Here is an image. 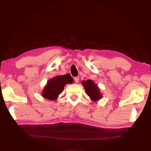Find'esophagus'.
Masks as SVG:
<instances>
[{
    "mask_svg": "<svg viewBox=\"0 0 151 151\" xmlns=\"http://www.w3.org/2000/svg\"><path fill=\"white\" fill-rule=\"evenodd\" d=\"M74 80H75V81L76 82V83H77L79 81V77H78V76H76V77H75V78H74Z\"/></svg>",
    "mask_w": 151,
    "mask_h": 151,
    "instance_id": "obj_1",
    "label": "esophagus"
}]
</instances>
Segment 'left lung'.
Segmentation results:
<instances>
[{"label": "left lung", "mask_w": 151, "mask_h": 151, "mask_svg": "<svg viewBox=\"0 0 151 151\" xmlns=\"http://www.w3.org/2000/svg\"><path fill=\"white\" fill-rule=\"evenodd\" d=\"M82 85L85 89L86 94L90 97L92 101H98L103 97L100 88L94 83L93 81L89 79L87 81H83L82 82Z\"/></svg>", "instance_id": "obj_1"}]
</instances>
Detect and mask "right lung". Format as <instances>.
Returning a JSON list of instances; mask_svg holds the SVG:
<instances>
[{"label":"right lung","mask_w":151,"mask_h":151,"mask_svg":"<svg viewBox=\"0 0 151 151\" xmlns=\"http://www.w3.org/2000/svg\"><path fill=\"white\" fill-rule=\"evenodd\" d=\"M73 83V78L69 74L56 76L47 81V85L42 91L41 95L48 100L56 101L58 95L63 91L65 86Z\"/></svg>","instance_id":"add662e5"}]
</instances>
